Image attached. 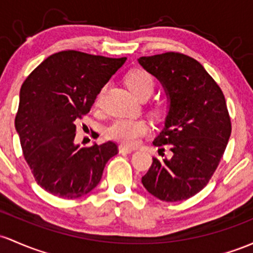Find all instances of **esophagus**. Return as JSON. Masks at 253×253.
Segmentation results:
<instances>
[{"instance_id":"obj_1","label":"esophagus","mask_w":253,"mask_h":253,"mask_svg":"<svg viewBox=\"0 0 253 253\" xmlns=\"http://www.w3.org/2000/svg\"><path fill=\"white\" fill-rule=\"evenodd\" d=\"M133 151H134V149L128 148V146H125V145L119 146V152H120V154H131Z\"/></svg>"}]
</instances>
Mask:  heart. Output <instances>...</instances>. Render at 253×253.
Here are the masks:
<instances>
[{
	"mask_svg": "<svg viewBox=\"0 0 253 253\" xmlns=\"http://www.w3.org/2000/svg\"><path fill=\"white\" fill-rule=\"evenodd\" d=\"M127 86L138 98L151 96L155 88L154 78L144 69L131 72L126 79ZM149 127L144 120L135 119H116L105 128V135L125 145H135L140 137L146 134Z\"/></svg>",
	"mask_w": 253,
	"mask_h": 253,
	"instance_id": "heart-1",
	"label": "heart"
}]
</instances>
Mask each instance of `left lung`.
<instances>
[{
    "mask_svg": "<svg viewBox=\"0 0 253 253\" xmlns=\"http://www.w3.org/2000/svg\"><path fill=\"white\" fill-rule=\"evenodd\" d=\"M138 62L160 80L169 101L165 127L154 140L163 158H152L141 182L161 201H185L207 186L223 156L232 132L226 99L203 66L187 55L165 52ZM165 146L169 158L162 154Z\"/></svg>",
    "mask_w": 253,
    "mask_h": 253,
    "instance_id": "8db88e82",
    "label": "left lung"
}]
</instances>
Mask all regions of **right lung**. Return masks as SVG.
<instances>
[{"instance_id": "obj_1", "label": "right lung", "mask_w": 253, "mask_h": 253, "mask_svg": "<svg viewBox=\"0 0 253 253\" xmlns=\"http://www.w3.org/2000/svg\"><path fill=\"white\" fill-rule=\"evenodd\" d=\"M125 61L66 50L50 55L21 85L15 129L35 180L46 192L66 199L85 196L119 152L113 141L80 148L74 138L78 119L90 112Z\"/></svg>"}]
</instances>
